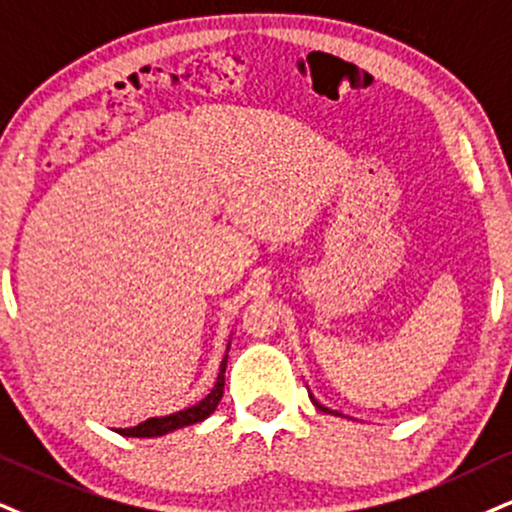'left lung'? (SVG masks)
I'll return each mask as SVG.
<instances>
[{"mask_svg":"<svg viewBox=\"0 0 512 512\" xmlns=\"http://www.w3.org/2000/svg\"><path fill=\"white\" fill-rule=\"evenodd\" d=\"M308 396H311V401H313V406L318 408V410H325V413H330V415H342V413H337V410H330L327 406H323V403H320L318 399H315V396L311 394V391H308Z\"/></svg>","mask_w":512,"mask_h":512,"instance_id":"left-lung-1","label":"left lung"}]
</instances>
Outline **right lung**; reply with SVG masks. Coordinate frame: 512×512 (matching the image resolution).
<instances>
[{"mask_svg": "<svg viewBox=\"0 0 512 512\" xmlns=\"http://www.w3.org/2000/svg\"><path fill=\"white\" fill-rule=\"evenodd\" d=\"M227 351H230V342H227L225 356L223 361L218 365V377L213 382V387L208 394L194 406H189L185 410H178V413H170V415H161V418H149L140 422V425L128 427V430H118V434L123 437H140V439H151V437H163V434L182 430L187 425H197V422L206 420L213 410L218 408L220 399H223V387H225V365H227Z\"/></svg>", "mask_w": 512, "mask_h": 512, "instance_id": "1", "label": "right lung"}]
</instances>
